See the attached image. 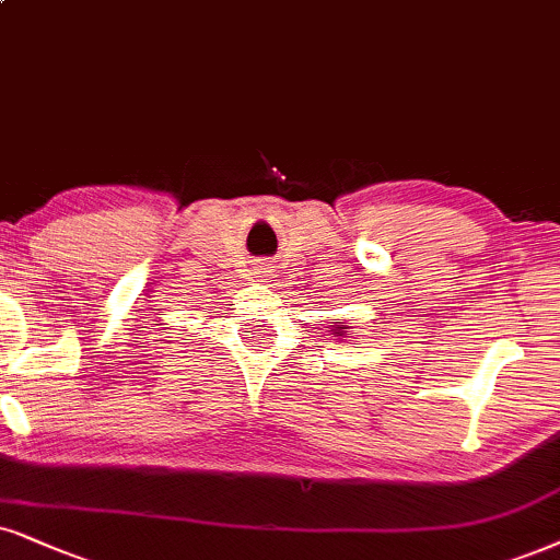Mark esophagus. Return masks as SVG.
Returning a JSON list of instances; mask_svg holds the SVG:
<instances>
[{"mask_svg": "<svg viewBox=\"0 0 560 560\" xmlns=\"http://www.w3.org/2000/svg\"><path fill=\"white\" fill-rule=\"evenodd\" d=\"M258 273H260V276H273V266H271V264H264V266H260Z\"/></svg>", "mask_w": 560, "mask_h": 560, "instance_id": "esophagus-1", "label": "esophagus"}]
</instances>
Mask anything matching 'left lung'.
Wrapping results in <instances>:
<instances>
[{"instance_id": "obj_1", "label": "left lung", "mask_w": 560, "mask_h": 560, "mask_svg": "<svg viewBox=\"0 0 560 560\" xmlns=\"http://www.w3.org/2000/svg\"><path fill=\"white\" fill-rule=\"evenodd\" d=\"M341 336H343V332H341Z\"/></svg>"}]
</instances>
